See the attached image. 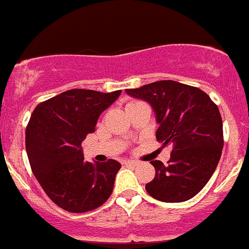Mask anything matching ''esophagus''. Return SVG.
Here are the masks:
<instances>
[{
  "label": "esophagus",
  "instance_id": "1",
  "mask_svg": "<svg viewBox=\"0 0 249 249\" xmlns=\"http://www.w3.org/2000/svg\"><path fill=\"white\" fill-rule=\"evenodd\" d=\"M124 164H128V166H137V160H124Z\"/></svg>",
  "mask_w": 249,
  "mask_h": 249
}]
</instances>
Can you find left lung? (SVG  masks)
I'll return each instance as SVG.
<instances>
[{
  "instance_id": "1",
  "label": "left lung",
  "mask_w": 249,
  "mask_h": 249,
  "mask_svg": "<svg viewBox=\"0 0 249 249\" xmlns=\"http://www.w3.org/2000/svg\"><path fill=\"white\" fill-rule=\"evenodd\" d=\"M126 93L149 103L160 124L156 138L171 146L163 164L151 160L156 176L146 184L155 199L168 203L195 197L210 181L223 148V124L218 107L197 87L176 81H158Z\"/></svg>"
}]
</instances>
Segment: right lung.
Here are the masks:
<instances>
[{"label":"right lung","instance_id":"add662e5","mask_svg":"<svg viewBox=\"0 0 249 249\" xmlns=\"http://www.w3.org/2000/svg\"><path fill=\"white\" fill-rule=\"evenodd\" d=\"M121 91L70 89L39 103L26 128V151L46 195L68 212H89L111 196L121 163L87 162L81 143Z\"/></svg>","mask_w":249,"mask_h":249}]
</instances>
